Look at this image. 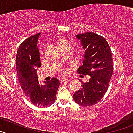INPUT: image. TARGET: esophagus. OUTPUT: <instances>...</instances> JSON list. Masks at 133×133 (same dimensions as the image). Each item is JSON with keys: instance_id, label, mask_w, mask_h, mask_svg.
Here are the masks:
<instances>
[{"instance_id": "1", "label": "esophagus", "mask_w": 133, "mask_h": 133, "mask_svg": "<svg viewBox=\"0 0 133 133\" xmlns=\"http://www.w3.org/2000/svg\"><path fill=\"white\" fill-rule=\"evenodd\" d=\"M67 80H68L67 78H61V79L60 82H61V83H63V82H66V81H67Z\"/></svg>"}]
</instances>
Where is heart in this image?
Here are the masks:
<instances>
[{
	"label": "heart",
	"mask_w": 133,
	"mask_h": 133,
	"mask_svg": "<svg viewBox=\"0 0 133 133\" xmlns=\"http://www.w3.org/2000/svg\"><path fill=\"white\" fill-rule=\"evenodd\" d=\"M59 45H60L61 48L63 49L64 48H71L72 44L70 42V40H67V39H62L59 42ZM64 72V71H63Z\"/></svg>",
	"instance_id": "obj_1"
}]
</instances>
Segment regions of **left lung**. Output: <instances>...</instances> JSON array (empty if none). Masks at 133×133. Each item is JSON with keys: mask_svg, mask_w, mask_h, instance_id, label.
Masks as SVG:
<instances>
[{"mask_svg": "<svg viewBox=\"0 0 133 133\" xmlns=\"http://www.w3.org/2000/svg\"><path fill=\"white\" fill-rule=\"evenodd\" d=\"M85 50L83 65L78 72L89 75L86 83L82 82V88L73 95L79 105L90 107L99 102L105 95L113 74V59L109 44L106 39L94 32L76 35Z\"/></svg>", "mask_w": 133, "mask_h": 133, "instance_id": "obj_1", "label": "left lung"}]
</instances>
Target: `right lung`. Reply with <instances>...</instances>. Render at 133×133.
<instances>
[{"instance_id":"add662e5","label":"right lung","mask_w":133,"mask_h":133,"mask_svg":"<svg viewBox=\"0 0 133 133\" xmlns=\"http://www.w3.org/2000/svg\"><path fill=\"white\" fill-rule=\"evenodd\" d=\"M40 35L30 36L20 44L16 55V71L21 89L30 101L38 107H47L55 102L60 82L53 78L45 82V85H39L36 69L41 66L37 47Z\"/></svg>"}]
</instances>
